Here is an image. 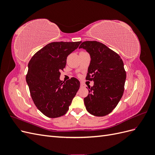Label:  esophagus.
Listing matches in <instances>:
<instances>
[{
	"mask_svg": "<svg viewBox=\"0 0 155 155\" xmlns=\"http://www.w3.org/2000/svg\"><path fill=\"white\" fill-rule=\"evenodd\" d=\"M80 87H85V84H84L83 82H80Z\"/></svg>",
	"mask_w": 155,
	"mask_h": 155,
	"instance_id": "1",
	"label": "esophagus"
}]
</instances>
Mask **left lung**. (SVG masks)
I'll list each match as a JSON object with an SVG mask.
<instances>
[{
  "label": "left lung",
  "mask_w": 155,
  "mask_h": 155,
  "mask_svg": "<svg viewBox=\"0 0 155 155\" xmlns=\"http://www.w3.org/2000/svg\"><path fill=\"white\" fill-rule=\"evenodd\" d=\"M79 48L86 50L91 63L86 79L93 81L88 95L84 98L87 110L96 116H104L112 111L123 96L126 72L120 56L97 41H85Z\"/></svg>",
  "instance_id": "1"
}]
</instances>
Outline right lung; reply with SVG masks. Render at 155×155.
Instances as JSON below:
<instances>
[{"instance_id": "1", "label": "right lung", "mask_w": 155, "mask_h": 155, "mask_svg": "<svg viewBox=\"0 0 155 155\" xmlns=\"http://www.w3.org/2000/svg\"><path fill=\"white\" fill-rule=\"evenodd\" d=\"M81 43L53 42L36 52L29 61L26 80L31 97L37 109L48 118L66 114L80 87L76 78L64 83L59 77L67 56Z\"/></svg>"}]
</instances>
